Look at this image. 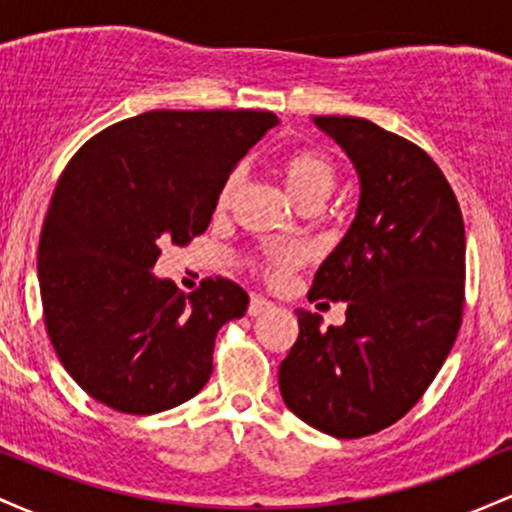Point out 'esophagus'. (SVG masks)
Returning a JSON list of instances; mask_svg holds the SVG:
<instances>
[{"instance_id":"esophagus-1","label":"esophagus","mask_w":512,"mask_h":512,"mask_svg":"<svg viewBox=\"0 0 512 512\" xmlns=\"http://www.w3.org/2000/svg\"><path fill=\"white\" fill-rule=\"evenodd\" d=\"M272 301H267V298L264 296H252L250 298V305H248V313L252 315V317H257V315H262V313H267L269 308H272Z\"/></svg>"}]
</instances>
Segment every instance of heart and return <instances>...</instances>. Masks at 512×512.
I'll list each match as a JSON object with an SVG mask.
<instances>
[{
	"instance_id": "1",
	"label": "heart",
	"mask_w": 512,
	"mask_h": 512,
	"mask_svg": "<svg viewBox=\"0 0 512 512\" xmlns=\"http://www.w3.org/2000/svg\"><path fill=\"white\" fill-rule=\"evenodd\" d=\"M281 178H284L286 190L289 195L296 199L298 204L305 202V199L322 197L327 199L330 192L337 185V168L322 151L317 149H293L281 158ZM240 180V173H231L223 182L219 204H228V199L233 197ZM301 252L298 248H291V245H279V248H272L264 257V274L269 279H281L293 264L298 262Z\"/></svg>"
}]
</instances>
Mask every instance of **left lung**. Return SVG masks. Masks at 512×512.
Returning a JSON list of instances; mask_svg holds the SVG:
<instances>
[{
	"label": "left lung",
	"instance_id": "obj_1",
	"mask_svg": "<svg viewBox=\"0 0 512 512\" xmlns=\"http://www.w3.org/2000/svg\"><path fill=\"white\" fill-rule=\"evenodd\" d=\"M358 173L356 216L308 298L346 303L342 327L296 310L279 390L298 419L363 438L402 419L448 358L464 305V221L433 158L363 117H313Z\"/></svg>",
	"mask_w": 512,
	"mask_h": 512
}]
</instances>
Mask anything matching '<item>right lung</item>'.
Instances as JSON below:
<instances>
[{
	"instance_id": "add662e5",
	"label": "right lung",
	"mask_w": 512,
	"mask_h": 512,
	"mask_svg": "<svg viewBox=\"0 0 512 512\" xmlns=\"http://www.w3.org/2000/svg\"><path fill=\"white\" fill-rule=\"evenodd\" d=\"M274 125L267 110H151L64 168L40 233V298L62 366L105 407L156 414L207 385L216 332L248 293L207 279L185 296L151 269L163 243L207 231L223 182Z\"/></svg>"
}]
</instances>
